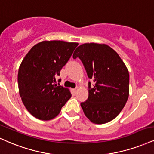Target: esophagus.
I'll use <instances>...</instances> for the list:
<instances>
[{
  "label": "esophagus",
  "instance_id": "34e87169",
  "mask_svg": "<svg viewBox=\"0 0 154 154\" xmlns=\"http://www.w3.org/2000/svg\"><path fill=\"white\" fill-rule=\"evenodd\" d=\"M77 91H78V88H75V89H73V92H75V94L77 93Z\"/></svg>",
  "mask_w": 154,
  "mask_h": 154
}]
</instances>
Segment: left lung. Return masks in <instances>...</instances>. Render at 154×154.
Instances as JSON below:
<instances>
[{
  "instance_id": "1",
  "label": "left lung",
  "mask_w": 154,
  "mask_h": 154,
  "mask_svg": "<svg viewBox=\"0 0 154 154\" xmlns=\"http://www.w3.org/2000/svg\"><path fill=\"white\" fill-rule=\"evenodd\" d=\"M84 64L89 82L88 99L81 103L92 123L104 124L113 120L125 106L129 96V73L118 53L105 44L86 43L79 46L73 58Z\"/></svg>"
}]
</instances>
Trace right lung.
<instances>
[{"label": "right lung", "mask_w": 154, "mask_h": 154, "mask_svg": "<svg viewBox=\"0 0 154 154\" xmlns=\"http://www.w3.org/2000/svg\"><path fill=\"white\" fill-rule=\"evenodd\" d=\"M77 46L76 42L43 41L23 58L18 69V91L24 106L34 117L53 119L71 97L69 89L57 85L56 77Z\"/></svg>", "instance_id": "1"}]
</instances>
